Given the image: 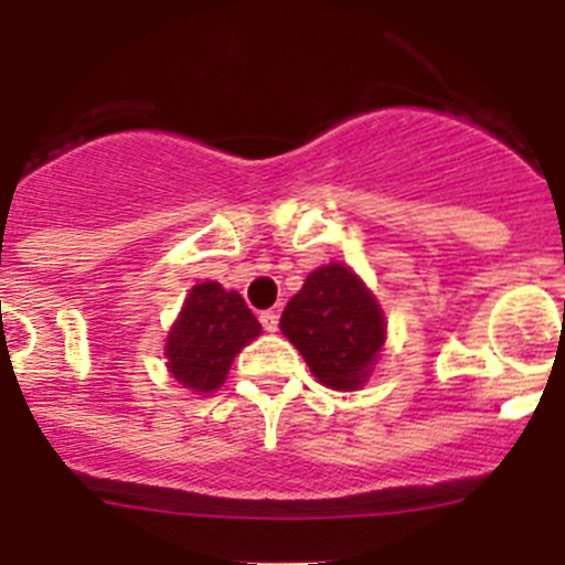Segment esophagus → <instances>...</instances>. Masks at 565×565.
<instances>
[{
  "label": "esophagus",
  "mask_w": 565,
  "mask_h": 565,
  "mask_svg": "<svg viewBox=\"0 0 565 565\" xmlns=\"http://www.w3.org/2000/svg\"><path fill=\"white\" fill-rule=\"evenodd\" d=\"M259 322H263V328H266L268 333H274V331H277V326H279V313L263 311V313H259Z\"/></svg>",
  "instance_id": "34e87169"
}]
</instances>
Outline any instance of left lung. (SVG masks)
Returning a JSON list of instances; mask_svg holds the SVG:
<instances>
[{
	"mask_svg": "<svg viewBox=\"0 0 565 565\" xmlns=\"http://www.w3.org/2000/svg\"><path fill=\"white\" fill-rule=\"evenodd\" d=\"M279 328L333 391H356L384 344V317L362 279L342 263L308 274Z\"/></svg>",
	"mask_w": 565,
	"mask_h": 565,
	"instance_id": "8db88e82",
	"label": "left lung"
}]
</instances>
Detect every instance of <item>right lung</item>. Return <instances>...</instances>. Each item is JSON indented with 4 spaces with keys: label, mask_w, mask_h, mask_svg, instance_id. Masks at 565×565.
<instances>
[{
    "label": "right lung",
    "mask_w": 565,
    "mask_h": 565,
    "mask_svg": "<svg viewBox=\"0 0 565 565\" xmlns=\"http://www.w3.org/2000/svg\"><path fill=\"white\" fill-rule=\"evenodd\" d=\"M259 322L237 291L217 282H201L183 302V311L167 339L169 371L194 393L217 391Z\"/></svg>",
    "instance_id": "right-lung-1"
}]
</instances>
